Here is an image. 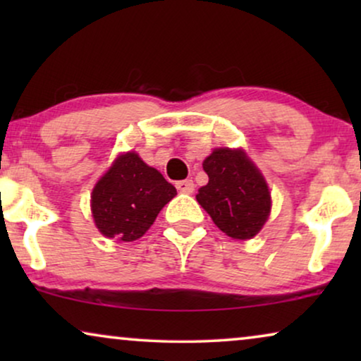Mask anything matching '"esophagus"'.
I'll return each instance as SVG.
<instances>
[{
	"label": "esophagus",
	"instance_id": "34e87169",
	"mask_svg": "<svg viewBox=\"0 0 361 361\" xmlns=\"http://www.w3.org/2000/svg\"><path fill=\"white\" fill-rule=\"evenodd\" d=\"M176 187H177V190L182 192V194H192V192H194V187L195 185H194V182L187 179V180H179V182H177Z\"/></svg>",
	"mask_w": 361,
	"mask_h": 361
}]
</instances>
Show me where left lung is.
I'll list each match as a JSON object with an SVG mask.
<instances>
[{"label":"left lung","mask_w":361,"mask_h":361,"mask_svg":"<svg viewBox=\"0 0 361 361\" xmlns=\"http://www.w3.org/2000/svg\"><path fill=\"white\" fill-rule=\"evenodd\" d=\"M209 184L197 202L219 228L235 240L253 238L268 220L271 194L263 174L243 149L216 147L204 161Z\"/></svg>","instance_id":"left-lung-1"}]
</instances>
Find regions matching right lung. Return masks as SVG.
I'll list each match as a JSON object with an SVG mask.
<instances>
[{"instance_id": "1", "label": "right lung", "mask_w": 361, "mask_h": 361, "mask_svg": "<svg viewBox=\"0 0 361 361\" xmlns=\"http://www.w3.org/2000/svg\"><path fill=\"white\" fill-rule=\"evenodd\" d=\"M177 195L159 171L136 152L118 156L92 192V214L106 238L135 241L154 224L157 214Z\"/></svg>"}]
</instances>
